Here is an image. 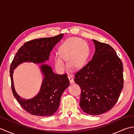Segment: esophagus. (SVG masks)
Returning <instances> with one entry per match:
<instances>
[{"mask_svg": "<svg viewBox=\"0 0 134 134\" xmlns=\"http://www.w3.org/2000/svg\"><path fill=\"white\" fill-rule=\"evenodd\" d=\"M68 78H69V81H70V82L71 83H72L74 82V78H73V76L71 75H70V74H69V75H68Z\"/></svg>", "mask_w": 134, "mask_h": 134, "instance_id": "1", "label": "esophagus"}]
</instances>
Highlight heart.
Instances as JSON below:
<instances>
[{"instance_id": "obj_1", "label": "heart", "mask_w": 134, "mask_h": 134, "mask_svg": "<svg viewBox=\"0 0 134 134\" xmlns=\"http://www.w3.org/2000/svg\"><path fill=\"white\" fill-rule=\"evenodd\" d=\"M59 54L54 57L56 68L60 70H64V60H69V66L77 69L85 64L89 54V49L82 39L71 38L65 40L60 45Z\"/></svg>"}]
</instances>
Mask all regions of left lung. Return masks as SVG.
Returning <instances> with one entry per match:
<instances>
[{
	"label": "left lung",
	"mask_w": 134,
	"mask_h": 134,
	"mask_svg": "<svg viewBox=\"0 0 134 134\" xmlns=\"http://www.w3.org/2000/svg\"><path fill=\"white\" fill-rule=\"evenodd\" d=\"M92 59L75 74L81 88L79 105L90 115L102 114L115 106L123 88V65L113 48L93 40Z\"/></svg>",
	"instance_id": "left-lung-1"
}]
</instances>
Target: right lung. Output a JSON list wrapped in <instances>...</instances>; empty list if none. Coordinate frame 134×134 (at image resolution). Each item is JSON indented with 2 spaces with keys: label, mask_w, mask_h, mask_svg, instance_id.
<instances>
[{
  "label": "right lung",
  "mask_w": 134,
  "mask_h": 134,
  "mask_svg": "<svg viewBox=\"0 0 134 134\" xmlns=\"http://www.w3.org/2000/svg\"><path fill=\"white\" fill-rule=\"evenodd\" d=\"M63 37V34L52 37L35 39L19 48L10 65L11 89L14 96L23 109L31 115L49 116L58 110L61 96L70 85L67 74H55L49 65L42 64L40 69L44 79L38 94L32 99H22L15 92L13 83V70L24 62L41 63L49 59L51 51Z\"/></svg>",
  "instance_id": "right-lung-1"
}]
</instances>
